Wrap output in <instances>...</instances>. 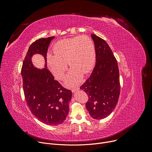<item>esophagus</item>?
<instances>
[{
  "label": "esophagus",
  "instance_id": "obj_1",
  "mask_svg": "<svg viewBox=\"0 0 152 152\" xmlns=\"http://www.w3.org/2000/svg\"><path fill=\"white\" fill-rule=\"evenodd\" d=\"M79 89V87H76V88H75V89H72L71 91H72V92H73V93H75V92L77 91Z\"/></svg>",
  "mask_w": 152,
  "mask_h": 152
}]
</instances>
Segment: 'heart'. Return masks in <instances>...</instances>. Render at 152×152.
Listing matches in <instances>:
<instances>
[{
  "label": "heart",
  "instance_id": "heart-1",
  "mask_svg": "<svg viewBox=\"0 0 152 152\" xmlns=\"http://www.w3.org/2000/svg\"><path fill=\"white\" fill-rule=\"evenodd\" d=\"M54 55L48 53L47 65L58 79H61L67 63L72 68L65 78V84L73 87L81 82L83 74L89 73L95 62V50L92 40L87 36H81L60 40L53 47Z\"/></svg>",
  "mask_w": 152,
  "mask_h": 152
}]
</instances>
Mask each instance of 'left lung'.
<instances>
[{
  "mask_svg": "<svg viewBox=\"0 0 152 152\" xmlns=\"http://www.w3.org/2000/svg\"><path fill=\"white\" fill-rule=\"evenodd\" d=\"M95 44L96 63L89 79L81 86L89 96L86 108L91 117L102 119L115 108L120 93L117 61L105 41L92 34Z\"/></svg>",
  "mask_w": 152,
  "mask_h": 152,
  "instance_id": "left-lung-1",
  "label": "left lung"
}]
</instances>
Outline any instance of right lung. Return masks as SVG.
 <instances>
[{"instance_id": "obj_1", "label": "right lung", "mask_w": 152, "mask_h": 152, "mask_svg": "<svg viewBox=\"0 0 152 152\" xmlns=\"http://www.w3.org/2000/svg\"><path fill=\"white\" fill-rule=\"evenodd\" d=\"M54 36L39 39L32 44L23 63L21 76L27 105L33 115L47 125L56 126L65 120L69 112L72 92L63 87L47 68L48 47ZM35 54L43 56L45 66L35 67L31 57Z\"/></svg>"}]
</instances>
